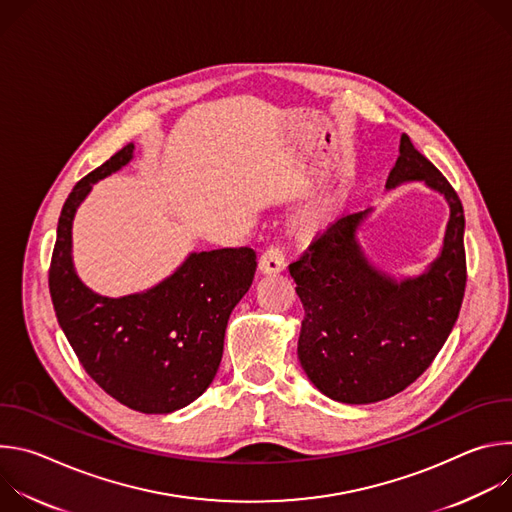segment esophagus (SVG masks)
<instances>
[{
    "mask_svg": "<svg viewBox=\"0 0 512 512\" xmlns=\"http://www.w3.org/2000/svg\"><path fill=\"white\" fill-rule=\"evenodd\" d=\"M287 265V259H285V253L277 247H267L259 259V269L263 273H279L283 271Z\"/></svg>",
    "mask_w": 512,
    "mask_h": 512,
    "instance_id": "34e87169",
    "label": "esophagus"
}]
</instances>
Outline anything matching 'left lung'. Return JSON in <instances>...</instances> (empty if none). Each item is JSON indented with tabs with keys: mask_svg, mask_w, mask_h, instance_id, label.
Here are the masks:
<instances>
[{
	"mask_svg": "<svg viewBox=\"0 0 512 512\" xmlns=\"http://www.w3.org/2000/svg\"><path fill=\"white\" fill-rule=\"evenodd\" d=\"M421 180L446 196L444 249L419 277L395 281L362 255L356 229L371 210L340 216L289 265L304 304L298 358L326 397L364 405L401 393L448 340L466 289L464 208L458 192L409 135L387 188Z\"/></svg>",
	"mask_w": 512,
	"mask_h": 512,
	"instance_id": "left-lung-1",
	"label": "left lung"
}]
</instances>
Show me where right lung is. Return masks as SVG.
I'll list each match as a JSON object with an SVG mask.
<instances>
[{"label":"right lung","instance_id":"right-lung-1","mask_svg":"<svg viewBox=\"0 0 512 512\" xmlns=\"http://www.w3.org/2000/svg\"><path fill=\"white\" fill-rule=\"evenodd\" d=\"M131 156L133 143H127L68 194L48 287L58 324L87 375L129 409L170 413L198 399L212 383L229 316L253 283L257 255L251 247L192 253L174 275L143 294H93L72 267V218L91 186Z\"/></svg>","mask_w":512,"mask_h":512}]
</instances>
